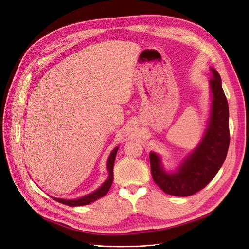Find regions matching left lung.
<instances>
[{
	"instance_id": "1",
	"label": "left lung",
	"mask_w": 249,
	"mask_h": 249,
	"mask_svg": "<svg viewBox=\"0 0 249 249\" xmlns=\"http://www.w3.org/2000/svg\"><path fill=\"white\" fill-rule=\"evenodd\" d=\"M212 78L211 108L207 126L199 144L174 172H167L162 159L150 153L151 172L155 183L167 194L187 197L205 188L222 167L229 147V109L219 73L210 68Z\"/></svg>"
}]
</instances>
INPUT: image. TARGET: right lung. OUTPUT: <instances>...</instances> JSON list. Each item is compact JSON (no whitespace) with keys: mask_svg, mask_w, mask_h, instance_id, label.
Returning a JSON list of instances; mask_svg holds the SVG:
<instances>
[{"mask_svg":"<svg viewBox=\"0 0 249 249\" xmlns=\"http://www.w3.org/2000/svg\"><path fill=\"white\" fill-rule=\"evenodd\" d=\"M118 150H119V147H116L111 151V153L108 157V160H107V169L108 171V177L104 182V184H102L97 190H95V191H93L90 194H87V195H85L81 198L74 199V200H66V199H60V198H55V197H52V198L57 202L65 204V205H67V206L74 207V206L87 205V204H90V203L96 201L97 199L104 197L108 192V190H109V188L111 187V184H112L113 164H114V160H115L116 153H118Z\"/></svg>","mask_w":249,"mask_h":249,"instance_id":"add662e5","label":"right lung"}]
</instances>
